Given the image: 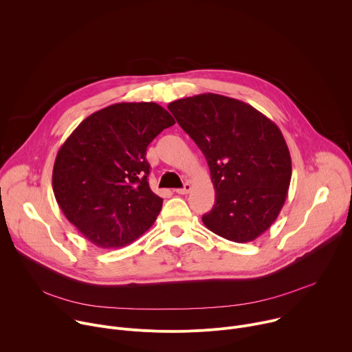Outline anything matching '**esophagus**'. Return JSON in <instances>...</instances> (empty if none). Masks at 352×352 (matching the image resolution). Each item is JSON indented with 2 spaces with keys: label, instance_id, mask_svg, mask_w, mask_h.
Returning <instances> with one entry per match:
<instances>
[{
  "label": "esophagus",
  "instance_id": "1",
  "mask_svg": "<svg viewBox=\"0 0 352 352\" xmlns=\"http://www.w3.org/2000/svg\"><path fill=\"white\" fill-rule=\"evenodd\" d=\"M190 189H192L190 182H185L182 188L177 189V193H179V195H186V193H189V190H190Z\"/></svg>",
  "mask_w": 352,
  "mask_h": 352
}]
</instances>
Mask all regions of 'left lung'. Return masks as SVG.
<instances>
[{
  "mask_svg": "<svg viewBox=\"0 0 352 352\" xmlns=\"http://www.w3.org/2000/svg\"><path fill=\"white\" fill-rule=\"evenodd\" d=\"M202 150L216 190L204 224L234 242L262 235L277 219L291 181V156L278 126L252 106L214 93L168 104Z\"/></svg>",
  "mask_w": 352,
  "mask_h": 352,
  "instance_id": "1",
  "label": "left lung"
}]
</instances>
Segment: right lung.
Listing matches in <instances>:
<instances>
[{"label": "right lung", "mask_w": 352, "mask_h": 352, "mask_svg": "<svg viewBox=\"0 0 352 352\" xmlns=\"http://www.w3.org/2000/svg\"><path fill=\"white\" fill-rule=\"evenodd\" d=\"M175 121L156 103H117L83 120L60 147L53 190L65 217L98 248H122L156 221L146 150Z\"/></svg>", "instance_id": "1"}]
</instances>
